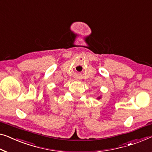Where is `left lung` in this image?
<instances>
[{"instance_id": "8db88e82", "label": "left lung", "mask_w": 152, "mask_h": 152, "mask_svg": "<svg viewBox=\"0 0 152 152\" xmlns=\"http://www.w3.org/2000/svg\"><path fill=\"white\" fill-rule=\"evenodd\" d=\"M102 98V97L101 96H98V98H97V99H101Z\"/></svg>"}]
</instances>
